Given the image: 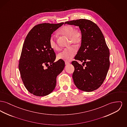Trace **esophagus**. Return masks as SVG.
<instances>
[{
    "mask_svg": "<svg viewBox=\"0 0 127 127\" xmlns=\"http://www.w3.org/2000/svg\"><path fill=\"white\" fill-rule=\"evenodd\" d=\"M70 64V63L68 62H65V65H68V64Z\"/></svg>",
    "mask_w": 127,
    "mask_h": 127,
    "instance_id": "esophagus-1",
    "label": "esophagus"
}]
</instances>
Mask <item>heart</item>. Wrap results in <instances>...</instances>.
Instances as JSON below:
<instances>
[{"label": "heart", "mask_w": 127, "mask_h": 127, "mask_svg": "<svg viewBox=\"0 0 127 127\" xmlns=\"http://www.w3.org/2000/svg\"><path fill=\"white\" fill-rule=\"evenodd\" d=\"M59 33L62 35L69 38L70 44H73L75 46H78L82 41V33L78 31L75 30L74 28L70 26H65L62 27L59 31ZM49 45L54 50H58L59 47L56 42L55 36L52 35L49 39ZM76 54V49L74 47L71 46L64 49L58 55V59L62 60L66 62L70 61Z\"/></svg>", "instance_id": "b5f03b06"}]
</instances>
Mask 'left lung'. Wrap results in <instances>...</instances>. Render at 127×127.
I'll return each instance as SVG.
<instances>
[{"instance_id": "8db88e82", "label": "left lung", "mask_w": 127, "mask_h": 127, "mask_svg": "<svg viewBox=\"0 0 127 127\" xmlns=\"http://www.w3.org/2000/svg\"><path fill=\"white\" fill-rule=\"evenodd\" d=\"M65 24L79 26L82 33L81 45L75 60L82 62V65L76 61L71 63L75 85L84 92L95 90L104 82L110 66V53L104 36L97 25L90 20L80 19Z\"/></svg>"}]
</instances>
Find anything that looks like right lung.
<instances>
[{"label":"right lung","mask_w":127,"mask_h":127,"mask_svg":"<svg viewBox=\"0 0 127 127\" xmlns=\"http://www.w3.org/2000/svg\"><path fill=\"white\" fill-rule=\"evenodd\" d=\"M63 24H39L30 31L25 39L19 69L25 88L34 95L44 96L52 93L57 76L65 67L63 60L55 62L56 54L49 43L53 32Z\"/></svg>","instance_id":"add662e5"}]
</instances>
